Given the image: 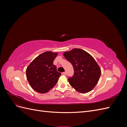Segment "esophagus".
Here are the masks:
<instances>
[{
	"label": "esophagus",
	"mask_w": 127,
	"mask_h": 127,
	"mask_svg": "<svg viewBox=\"0 0 127 127\" xmlns=\"http://www.w3.org/2000/svg\"><path fill=\"white\" fill-rule=\"evenodd\" d=\"M63 74L64 75H66L67 72H63Z\"/></svg>",
	"instance_id": "1"
}]
</instances>
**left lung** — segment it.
I'll return each instance as SVG.
<instances>
[{"label":"left lung","instance_id":"obj_1","mask_svg":"<svg viewBox=\"0 0 127 127\" xmlns=\"http://www.w3.org/2000/svg\"><path fill=\"white\" fill-rule=\"evenodd\" d=\"M63 55L74 67V75L68 79L70 85L82 93L93 90L101 74V68L94 58L86 51L77 48L65 52Z\"/></svg>","mask_w":127,"mask_h":127}]
</instances>
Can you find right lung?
I'll return each mask as SVG.
<instances>
[{
  "instance_id": "add662e5",
  "label": "right lung",
  "mask_w": 127,
  "mask_h": 127,
  "mask_svg": "<svg viewBox=\"0 0 127 127\" xmlns=\"http://www.w3.org/2000/svg\"><path fill=\"white\" fill-rule=\"evenodd\" d=\"M58 54L51 51L42 53L27 67L26 75L30 85L38 93H47L55 86L61 76L53 65Z\"/></svg>"
}]
</instances>
